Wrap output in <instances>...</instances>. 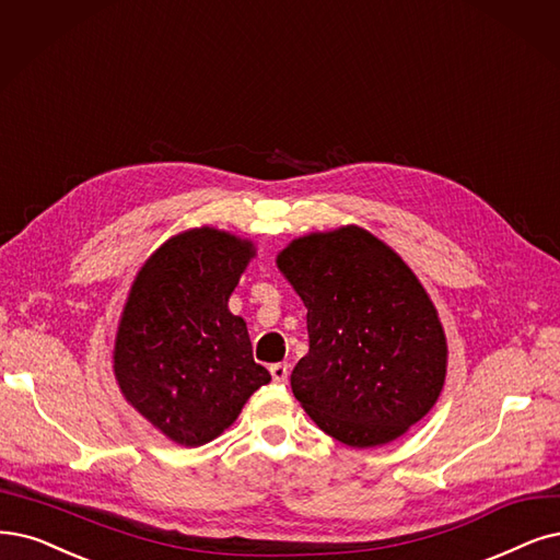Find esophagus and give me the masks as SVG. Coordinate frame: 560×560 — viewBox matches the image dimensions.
<instances>
[{"label":"esophagus","mask_w":560,"mask_h":560,"mask_svg":"<svg viewBox=\"0 0 560 560\" xmlns=\"http://www.w3.org/2000/svg\"><path fill=\"white\" fill-rule=\"evenodd\" d=\"M269 374H272L275 383H288V376H291V366H288L285 362H277L269 366Z\"/></svg>","instance_id":"1"}]
</instances>
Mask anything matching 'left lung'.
Listing matches in <instances>:
<instances>
[{
	"label": "left lung",
	"instance_id": "8db88e82",
	"mask_svg": "<svg viewBox=\"0 0 560 560\" xmlns=\"http://www.w3.org/2000/svg\"><path fill=\"white\" fill-rule=\"evenodd\" d=\"M277 265L306 306L308 353L291 387L312 420L350 447L420 422L443 389L447 346L410 267L358 225L300 237Z\"/></svg>",
	"mask_w": 560,
	"mask_h": 560
}]
</instances>
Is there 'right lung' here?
<instances>
[{
	"instance_id": "1",
	"label": "right lung",
	"mask_w": 560,
	"mask_h": 560,
	"mask_svg": "<svg viewBox=\"0 0 560 560\" xmlns=\"http://www.w3.org/2000/svg\"><path fill=\"white\" fill-rule=\"evenodd\" d=\"M252 256V242L196 228L165 242L131 285L115 376L140 416L179 445L217 439L272 381L254 362L246 323L228 312Z\"/></svg>"
}]
</instances>
